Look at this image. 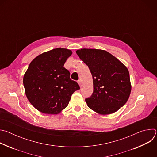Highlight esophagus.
Returning <instances> with one entry per match:
<instances>
[{"label":"esophagus","mask_w":157,"mask_h":157,"mask_svg":"<svg viewBox=\"0 0 157 157\" xmlns=\"http://www.w3.org/2000/svg\"><path fill=\"white\" fill-rule=\"evenodd\" d=\"M78 83L79 84V85L80 86H81V84H82V83H81V80H79V81H78Z\"/></svg>","instance_id":"34e87169"}]
</instances>
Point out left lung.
<instances>
[{"label": "left lung", "mask_w": 157, "mask_h": 157, "mask_svg": "<svg viewBox=\"0 0 157 157\" xmlns=\"http://www.w3.org/2000/svg\"><path fill=\"white\" fill-rule=\"evenodd\" d=\"M76 52L93 76V93L85 99L87 106L102 115L117 111L127 102L131 92L127 67L105 50L83 48Z\"/></svg>", "instance_id": "left-lung-1"}]
</instances>
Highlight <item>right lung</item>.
<instances>
[{"mask_svg":"<svg viewBox=\"0 0 157 157\" xmlns=\"http://www.w3.org/2000/svg\"><path fill=\"white\" fill-rule=\"evenodd\" d=\"M72 52L55 48L36 56L25 72L23 83L27 99L41 113L57 114L68 106L73 93L80 89L63 66Z\"/></svg>","mask_w":157,"mask_h":157,"instance_id":"obj_1","label":"right lung"}]
</instances>
